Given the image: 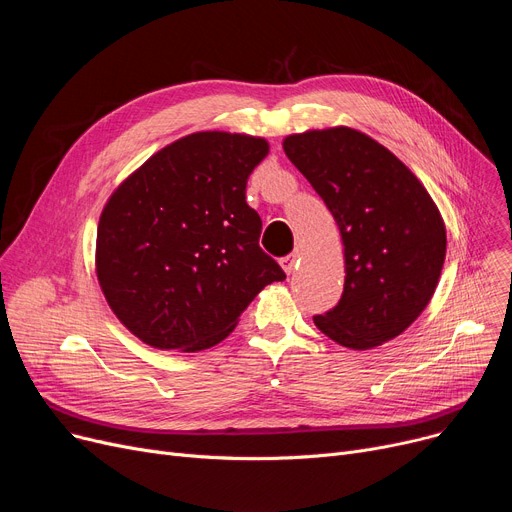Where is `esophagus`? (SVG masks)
I'll return each mask as SVG.
<instances>
[{
	"instance_id": "esophagus-1",
	"label": "esophagus",
	"mask_w": 512,
	"mask_h": 512,
	"mask_svg": "<svg viewBox=\"0 0 512 512\" xmlns=\"http://www.w3.org/2000/svg\"><path fill=\"white\" fill-rule=\"evenodd\" d=\"M299 261H301L299 251H297V253H292V255H288V257H284V259H282V270H284L286 274H292V272L297 270V267H299Z\"/></svg>"
}]
</instances>
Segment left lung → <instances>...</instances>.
<instances>
[{"label":"left lung","mask_w":512,"mask_h":512,"mask_svg":"<svg viewBox=\"0 0 512 512\" xmlns=\"http://www.w3.org/2000/svg\"><path fill=\"white\" fill-rule=\"evenodd\" d=\"M284 153L324 199L344 247L338 305L315 315L330 340L367 351L405 332L432 301L446 226L419 178L348 126L290 134Z\"/></svg>","instance_id":"1"}]
</instances>
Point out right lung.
I'll use <instances>...</instances> for the list:
<instances>
[{"mask_svg":"<svg viewBox=\"0 0 512 512\" xmlns=\"http://www.w3.org/2000/svg\"><path fill=\"white\" fill-rule=\"evenodd\" d=\"M270 153L261 137L222 130L182 137L107 199L95 247L105 301L153 348L195 353L222 342L282 267L259 247L247 180Z\"/></svg>","mask_w":512,"mask_h":512,"instance_id":"add662e5","label":"right lung"}]
</instances>
